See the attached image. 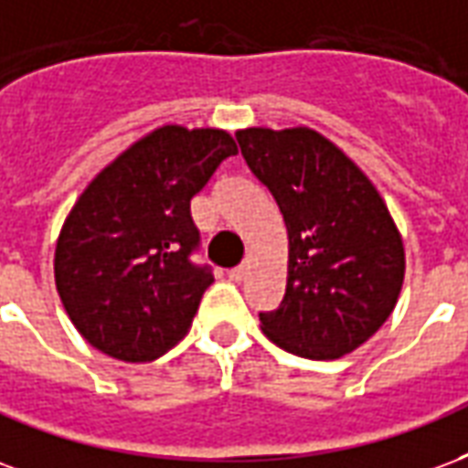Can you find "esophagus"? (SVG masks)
<instances>
[{"label":"esophagus","instance_id":"34e87169","mask_svg":"<svg viewBox=\"0 0 468 468\" xmlns=\"http://www.w3.org/2000/svg\"><path fill=\"white\" fill-rule=\"evenodd\" d=\"M249 274V264H239V267H234L229 271V279L231 282H244Z\"/></svg>","mask_w":468,"mask_h":468}]
</instances>
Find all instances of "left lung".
Returning <instances> with one entry per match:
<instances>
[{
    "mask_svg": "<svg viewBox=\"0 0 468 468\" xmlns=\"http://www.w3.org/2000/svg\"><path fill=\"white\" fill-rule=\"evenodd\" d=\"M249 169L284 217L286 292L261 332L289 354L332 361L378 332L401 294L407 254L387 201L309 126L237 132Z\"/></svg>",
    "mask_w": 468,
    "mask_h": 468,
    "instance_id": "left-lung-1",
    "label": "left lung"
}]
</instances>
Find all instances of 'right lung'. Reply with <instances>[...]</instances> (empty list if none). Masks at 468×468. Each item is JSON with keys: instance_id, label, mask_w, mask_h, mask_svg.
<instances>
[{"instance_id": "add662e5", "label": "right lung", "mask_w": 468, "mask_h": 468, "mask_svg": "<svg viewBox=\"0 0 468 468\" xmlns=\"http://www.w3.org/2000/svg\"><path fill=\"white\" fill-rule=\"evenodd\" d=\"M231 154L224 129L164 124L84 186L54 249V284L84 342L132 364L182 342L214 282L189 261V204Z\"/></svg>"}]
</instances>
